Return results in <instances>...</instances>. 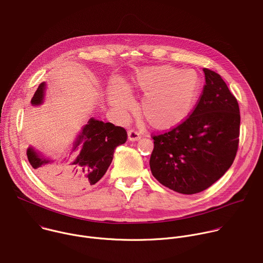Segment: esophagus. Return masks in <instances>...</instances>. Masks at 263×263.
I'll return each instance as SVG.
<instances>
[{"mask_svg": "<svg viewBox=\"0 0 263 263\" xmlns=\"http://www.w3.org/2000/svg\"><path fill=\"white\" fill-rule=\"evenodd\" d=\"M140 137H141V134L137 130L131 129V130L128 131V138H129V140L135 141V140H138Z\"/></svg>", "mask_w": 263, "mask_h": 263, "instance_id": "1", "label": "esophagus"}]
</instances>
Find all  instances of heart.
Returning <instances> with one entry per match:
<instances>
[{
	"instance_id": "1",
	"label": "heart",
	"mask_w": 263,
	"mask_h": 263,
	"mask_svg": "<svg viewBox=\"0 0 263 263\" xmlns=\"http://www.w3.org/2000/svg\"><path fill=\"white\" fill-rule=\"evenodd\" d=\"M197 73L170 65L147 67L139 70L131 89L144 94L141 104L147 123L157 129H169L181 124L191 112L199 93ZM114 107L126 110L133 106V99L121 84L110 91Z\"/></svg>"
}]
</instances>
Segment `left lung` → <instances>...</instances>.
Segmentation results:
<instances>
[{"label":"left lung","instance_id":"obj_1","mask_svg":"<svg viewBox=\"0 0 263 263\" xmlns=\"http://www.w3.org/2000/svg\"><path fill=\"white\" fill-rule=\"evenodd\" d=\"M205 84L188 118L167 132L153 135V176L182 193H199L232 165L239 142L240 115L236 98L221 76L203 69Z\"/></svg>","mask_w":263,"mask_h":263}]
</instances>
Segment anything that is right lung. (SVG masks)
<instances>
[{"instance_id":"right-lung-1","label":"right lung","mask_w":263,"mask_h":263,"mask_svg":"<svg viewBox=\"0 0 263 263\" xmlns=\"http://www.w3.org/2000/svg\"><path fill=\"white\" fill-rule=\"evenodd\" d=\"M42 82L31 102L38 105L44 96ZM127 131L111 123L91 119L78 136L72 153L81 143L80 152L71 159L50 160L28 148L27 156L38 177L55 189L66 193H76L89 189L99 182L114 159L117 146L127 141Z\"/></svg>"}]
</instances>
